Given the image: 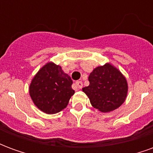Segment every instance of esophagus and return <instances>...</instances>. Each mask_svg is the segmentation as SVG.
I'll return each mask as SVG.
<instances>
[{
	"instance_id": "obj_1",
	"label": "esophagus",
	"mask_w": 153,
	"mask_h": 153,
	"mask_svg": "<svg viewBox=\"0 0 153 153\" xmlns=\"http://www.w3.org/2000/svg\"><path fill=\"white\" fill-rule=\"evenodd\" d=\"M74 85L76 87V88H82V87H83V82L82 81H77V82L74 83Z\"/></svg>"
}]
</instances>
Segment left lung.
Returning a JSON list of instances; mask_svg holds the SVG:
<instances>
[{"label":"left lung","instance_id":"left-lung-1","mask_svg":"<svg viewBox=\"0 0 153 153\" xmlns=\"http://www.w3.org/2000/svg\"><path fill=\"white\" fill-rule=\"evenodd\" d=\"M89 85L82 88L92 106L107 113L125 102L128 94V83L124 74L111 63L96 67L88 76Z\"/></svg>","mask_w":153,"mask_h":153}]
</instances>
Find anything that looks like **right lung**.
<instances>
[{
    "label": "right lung",
    "instance_id": "1",
    "mask_svg": "<svg viewBox=\"0 0 153 153\" xmlns=\"http://www.w3.org/2000/svg\"><path fill=\"white\" fill-rule=\"evenodd\" d=\"M73 81L61 66L49 61L38 70L29 85V95L34 105L46 114L65 109L74 94Z\"/></svg>",
    "mask_w": 153,
    "mask_h": 153
}]
</instances>
